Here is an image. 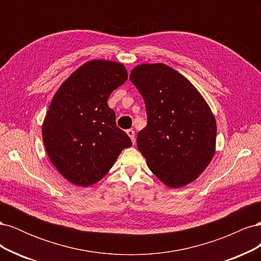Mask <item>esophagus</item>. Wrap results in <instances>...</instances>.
<instances>
[{
	"label": "esophagus",
	"mask_w": 261,
	"mask_h": 261,
	"mask_svg": "<svg viewBox=\"0 0 261 261\" xmlns=\"http://www.w3.org/2000/svg\"><path fill=\"white\" fill-rule=\"evenodd\" d=\"M126 133H127V135L130 137V139H132V143L135 145V143H136V139H135V132H134L133 129H127L126 130Z\"/></svg>",
	"instance_id": "esophagus-1"
}]
</instances>
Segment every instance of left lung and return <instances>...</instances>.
Wrapping results in <instances>:
<instances>
[{
	"mask_svg": "<svg viewBox=\"0 0 261 261\" xmlns=\"http://www.w3.org/2000/svg\"><path fill=\"white\" fill-rule=\"evenodd\" d=\"M129 80L146 105L147 126L138 133L137 147L149 169L169 187L191 183L215 154L210 108L188 80L161 63L136 66Z\"/></svg>",
	"mask_w": 261,
	"mask_h": 261,
	"instance_id": "left-lung-1",
	"label": "left lung"
}]
</instances>
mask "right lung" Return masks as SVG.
<instances>
[{"label": "right lung", "instance_id": "obj_1", "mask_svg": "<svg viewBox=\"0 0 261 261\" xmlns=\"http://www.w3.org/2000/svg\"><path fill=\"white\" fill-rule=\"evenodd\" d=\"M126 81L121 63L93 60L75 70L53 97L42 126L43 144L52 164L70 183H97L132 146L107 103Z\"/></svg>", "mask_w": 261, "mask_h": 261}]
</instances>
